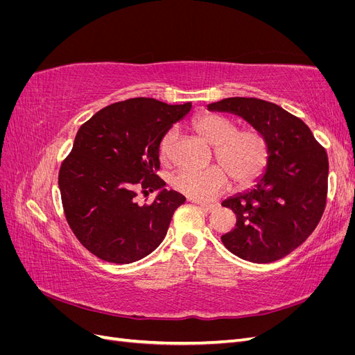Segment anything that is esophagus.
<instances>
[{
  "label": "esophagus",
  "instance_id": "obj_1",
  "mask_svg": "<svg viewBox=\"0 0 355 355\" xmlns=\"http://www.w3.org/2000/svg\"><path fill=\"white\" fill-rule=\"evenodd\" d=\"M192 202H196L197 206H198L201 210L206 211V213H210V211H213L214 209H216V204H206V202H200V201H194V200H192Z\"/></svg>",
  "mask_w": 355,
  "mask_h": 355
}]
</instances>
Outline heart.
<instances>
[{"mask_svg":"<svg viewBox=\"0 0 355 355\" xmlns=\"http://www.w3.org/2000/svg\"><path fill=\"white\" fill-rule=\"evenodd\" d=\"M192 128L214 146V157L222 166L207 168H179L171 187L197 201H209L228 188V176L237 187L249 185L262 173L268 161V144L254 128L237 130L230 118L219 114H202L192 121ZM175 132L168 130L159 144L161 158H167Z\"/></svg>","mask_w":355,"mask_h":355,"instance_id":"obj_1","label":"heart"}]
</instances>
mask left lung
Masks as SVG:
<instances>
[{"label": "left lung", "mask_w": 355, "mask_h": 355, "mask_svg": "<svg viewBox=\"0 0 355 355\" xmlns=\"http://www.w3.org/2000/svg\"><path fill=\"white\" fill-rule=\"evenodd\" d=\"M239 115L268 144V161L253 188L222 201L237 216L223 245L254 263L282 259L302 244L324 211L329 161L309 127L282 106L254 98H227L207 105Z\"/></svg>", "instance_id": "obj_1"}]
</instances>
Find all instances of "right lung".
Returning <instances> with one entry per match:
<instances>
[{
	"instance_id": "1",
	"label": "right lung",
	"mask_w": 355,
	"mask_h": 355,
	"mask_svg": "<svg viewBox=\"0 0 355 355\" xmlns=\"http://www.w3.org/2000/svg\"><path fill=\"white\" fill-rule=\"evenodd\" d=\"M191 106L135 98L106 106L78 128L59 189L75 237L99 259L132 263L164 240L185 197L155 175L159 144ZM137 189L159 192L149 207H139Z\"/></svg>"
}]
</instances>
